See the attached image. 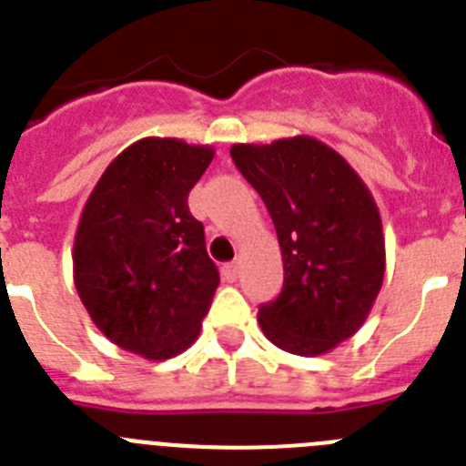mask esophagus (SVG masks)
Instances as JSON below:
<instances>
[{
	"label": "esophagus",
	"mask_w": 466,
	"mask_h": 466,
	"mask_svg": "<svg viewBox=\"0 0 466 466\" xmlns=\"http://www.w3.org/2000/svg\"><path fill=\"white\" fill-rule=\"evenodd\" d=\"M221 273H224V278L228 279V282H233V279H238V275H240V261L226 263L224 268H221Z\"/></svg>",
	"instance_id": "34e87169"
}]
</instances>
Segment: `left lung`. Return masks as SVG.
I'll list each match as a JSON object with an SVG mask.
<instances>
[{
    "instance_id": "1",
    "label": "left lung",
    "mask_w": 466,
    "mask_h": 466,
    "mask_svg": "<svg viewBox=\"0 0 466 466\" xmlns=\"http://www.w3.org/2000/svg\"><path fill=\"white\" fill-rule=\"evenodd\" d=\"M230 156L278 230L282 294L258 308L284 352H331L366 322L385 278V236L371 191L348 160L310 135L233 144Z\"/></svg>"
}]
</instances>
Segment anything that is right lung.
Masks as SVG:
<instances>
[{"label":"right lung","instance_id":"1","mask_svg":"<svg viewBox=\"0 0 466 466\" xmlns=\"http://www.w3.org/2000/svg\"><path fill=\"white\" fill-rule=\"evenodd\" d=\"M214 158L209 144L144 137L111 160L74 236V287L118 348L170 360L198 339L219 287L188 191Z\"/></svg>","mask_w":466,"mask_h":466}]
</instances>
